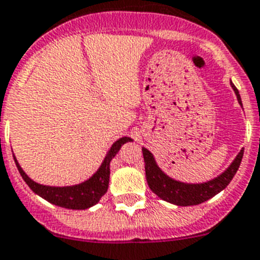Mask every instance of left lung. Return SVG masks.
Listing matches in <instances>:
<instances>
[{
    "instance_id": "8db88e82",
    "label": "left lung",
    "mask_w": 260,
    "mask_h": 260,
    "mask_svg": "<svg viewBox=\"0 0 260 260\" xmlns=\"http://www.w3.org/2000/svg\"><path fill=\"white\" fill-rule=\"evenodd\" d=\"M232 87L236 92L239 105H242L238 90L233 83H232ZM143 155L144 161H145L146 182H148L153 192L165 202L179 205V207H188V205H198L207 202L214 195H217L220 191H222L230 183V180L233 179L239 165H241V161H242L243 149L238 153V155L232 162L229 168L221 175L209 180L207 183L200 184H187L171 179L158 168L154 158H153V154L149 152L148 149L143 148Z\"/></svg>"
}]
</instances>
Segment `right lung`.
<instances>
[{"instance_id":"add662e5","label":"right lung","mask_w":260,"mask_h":260,"mask_svg":"<svg viewBox=\"0 0 260 260\" xmlns=\"http://www.w3.org/2000/svg\"><path fill=\"white\" fill-rule=\"evenodd\" d=\"M128 141H132V139L121 137V139L117 140L116 143H114L98 171L86 182L77 184V186L51 187L36 183L27 177L26 173L22 170L15 158L14 161L24 182L28 184V187L32 189L34 192L42 196L43 199H46L47 202L68 209H87L92 205H95L101 200V198L107 192L108 182H110V162L116 155V153L120 150L121 145L128 143Z\"/></svg>"}]
</instances>
